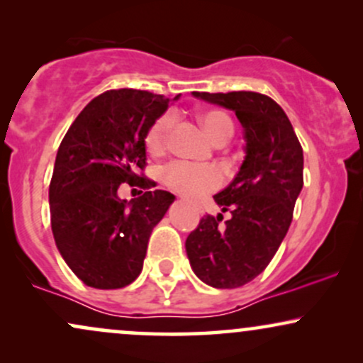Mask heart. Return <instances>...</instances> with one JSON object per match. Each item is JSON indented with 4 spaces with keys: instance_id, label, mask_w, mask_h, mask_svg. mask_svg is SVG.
I'll use <instances>...</instances> for the list:
<instances>
[{
    "instance_id": "obj_1",
    "label": "heart",
    "mask_w": 363,
    "mask_h": 363,
    "mask_svg": "<svg viewBox=\"0 0 363 363\" xmlns=\"http://www.w3.org/2000/svg\"><path fill=\"white\" fill-rule=\"evenodd\" d=\"M199 121L215 142H223L233 135V121L220 110H206L199 113ZM172 126V115L165 113L159 116L145 133V147L150 154H160L167 145V137ZM223 170L216 165H203L172 160L162 169V181L169 189L191 198L209 194L223 184Z\"/></svg>"
}]
</instances>
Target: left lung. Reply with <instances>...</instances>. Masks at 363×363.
<instances>
[{
  "mask_svg": "<svg viewBox=\"0 0 363 363\" xmlns=\"http://www.w3.org/2000/svg\"><path fill=\"white\" fill-rule=\"evenodd\" d=\"M235 111L245 132V160L228 187L215 196L221 213L201 218L186 240L194 274L208 286H245L281 247L303 189V147L289 118L269 96L252 91L193 93ZM230 220L221 224L223 213Z\"/></svg>",
  "mask_w": 363,
  "mask_h": 363,
  "instance_id": "obj_1",
  "label": "left lung"
}]
</instances>
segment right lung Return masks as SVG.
<instances>
[{
    "mask_svg": "<svg viewBox=\"0 0 363 363\" xmlns=\"http://www.w3.org/2000/svg\"><path fill=\"white\" fill-rule=\"evenodd\" d=\"M167 106L162 94L106 91L86 104L60 142L49 186L52 233L86 286L120 289L142 272L152 230L174 201L138 174L147 165V130ZM123 182L146 193L126 203L117 198Z\"/></svg>",
    "mask_w": 363,
    "mask_h": 363,
    "instance_id": "1",
    "label": "right lung"
}]
</instances>
